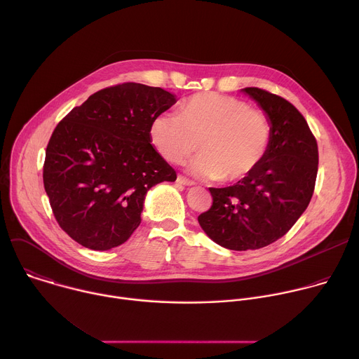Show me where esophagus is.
<instances>
[{
    "label": "esophagus",
    "instance_id": "obj_1",
    "mask_svg": "<svg viewBox=\"0 0 359 359\" xmlns=\"http://www.w3.org/2000/svg\"><path fill=\"white\" fill-rule=\"evenodd\" d=\"M177 183L184 184V186H193V184H194V182H193V180H190V179H187V177L182 176V175H179V176H177Z\"/></svg>",
    "mask_w": 359,
    "mask_h": 359
}]
</instances>
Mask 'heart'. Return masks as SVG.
I'll use <instances>...</instances> for the list:
<instances>
[{
    "label": "heart",
    "instance_id": "b5f03b06",
    "mask_svg": "<svg viewBox=\"0 0 359 359\" xmlns=\"http://www.w3.org/2000/svg\"><path fill=\"white\" fill-rule=\"evenodd\" d=\"M150 142L170 163H182L198 149L191 170L206 179L237 182L264 161L271 122L245 100L217 92L190 96L177 114H161L149 128Z\"/></svg>",
    "mask_w": 359,
    "mask_h": 359
}]
</instances>
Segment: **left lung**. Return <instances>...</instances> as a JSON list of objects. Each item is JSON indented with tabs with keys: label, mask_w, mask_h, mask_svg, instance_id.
Wrapping results in <instances>:
<instances>
[{
	"label": "left lung",
	"mask_w": 359,
	"mask_h": 359,
	"mask_svg": "<svg viewBox=\"0 0 359 359\" xmlns=\"http://www.w3.org/2000/svg\"><path fill=\"white\" fill-rule=\"evenodd\" d=\"M271 122V142L262 165L227 187H210L212 208L197 220L229 250H257L281 238L305 212L318 172L317 140L298 109L260 88L241 89Z\"/></svg>",
	"instance_id": "obj_1"
}]
</instances>
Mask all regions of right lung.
<instances>
[{"label": "right lung", "mask_w": 359, "mask_h": 359, "mask_svg": "<svg viewBox=\"0 0 359 359\" xmlns=\"http://www.w3.org/2000/svg\"><path fill=\"white\" fill-rule=\"evenodd\" d=\"M175 104L162 88L126 82L95 92L57 125L42 177L72 240L100 251L123 244L140 224L147 190L176 180L149 136L151 121Z\"/></svg>", "instance_id": "add662e5"}]
</instances>
